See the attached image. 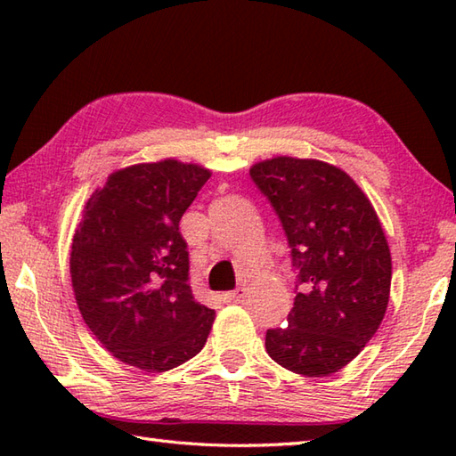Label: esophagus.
Wrapping results in <instances>:
<instances>
[{
  "label": "esophagus",
  "mask_w": 456,
  "mask_h": 456,
  "mask_svg": "<svg viewBox=\"0 0 456 456\" xmlns=\"http://www.w3.org/2000/svg\"><path fill=\"white\" fill-rule=\"evenodd\" d=\"M243 296H245V288H237V289H233V292H223L221 299L225 304H231V302H239Z\"/></svg>",
  "instance_id": "obj_1"
}]
</instances>
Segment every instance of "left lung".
<instances>
[{
  "mask_svg": "<svg viewBox=\"0 0 456 456\" xmlns=\"http://www.w3.org/2000/svg\"><path fill=\"white\" fill-rule=\"evenodd\" d=\"M250 178L282 223L296 270L288 323L266 331L273 361L309 378L341 370L380 327L392 256L370 200L341 168L276 157Z\"/></svg>",
  "mask_w": 456,
  "mask_h": 456,
  "instance_id": "left-lung-1",
  "label": "left lung"
}]
</instances>
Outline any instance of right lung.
Segmentation results:
<instances>
[{
    "instance_id": "1",
    "label": "right lung",
    "mask_w": 456,
    "mask_h": 456,
    "mask_svg": "<svg viewBox=\"0 0 456 456\" xmlns=\"http://www.w3.org/2000/svg\"><path fill=\"white\" fill-rule=\"evenodd\" d=\"M211 176L160 160L113 172L84 208L70 253L86 325L121 362L164 372L196 356L216 312L191 296L180 219Z\"/></svg>"
}]
</instances>
